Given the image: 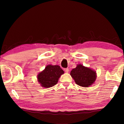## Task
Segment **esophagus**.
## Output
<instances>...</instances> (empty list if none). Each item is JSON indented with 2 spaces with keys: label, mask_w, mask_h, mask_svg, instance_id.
Segmentation results:
<instances>
[{
  "label": "esophagus",
  "mask_w": 124,
  "mask_h": 124,
  "mask_svg": "<svg viewBox=\"0 0 124 124\" xmlns=\"http://www.w3.org/2000/svg\"><path fill=\"white\" fill-rule=\"evenodd\" d=\"M64 71L65 72H69V69H68V68H65V69H64Z\"/></svg>",
  "instance_id": "esophagus-1"
}]
</instances>
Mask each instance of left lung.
I'll return each instance as SVG.
<instances>
[{
    "label": "left lung",
    "instance_id": "left-lung-1",
    "mask_svg": "<svg viewBox=\"0 0 124 124\" xmlns=\"http://www.w3.org/2000/svg\"><path fill=\"white\" fill-rule=\"evenodd\" d=\"M70 75L77 85L85 87L91 86L95 82L96 77L95 71L81 64L77 65L76 68L73 69Z\"/></svg>",
    "mask_w": 124,
    "mask_h": 124
}]
</instances>
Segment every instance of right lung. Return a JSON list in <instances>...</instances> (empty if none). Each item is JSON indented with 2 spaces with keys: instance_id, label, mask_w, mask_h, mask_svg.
<instances>
[{
  "instance_id": "1",
  "label": "right lung",
  "mask_w": 124,
  "mask_h": 124,
  "mask_svg": "<svg viewBox=\"0 0 124 124\" xmlns=\"http://www.w3.org/2000/svg\"><path fill=\"white\" fill-rule=\"evenodd\" d=\"M64 71L59 65H48L38 75V80L42 87L49 88L56 85Z\"/></svg>"
}]
</instances>
